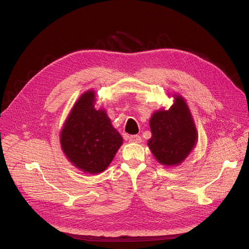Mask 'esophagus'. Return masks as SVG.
Here are the masks:
<instances>
[{"instance_id":"1","label":"esophagus","mask_w":249,"mask_h":249,"mask_svg":"<svg viewBox=\"0 0 249 249\" xmlns=\"http://www.w3.org/2000/svg\"><path fill=\"white\" fill-rule=\"evenodd\" d=\"M128 138H129V141L135 142V143H139V142H141V140H142L139 135H130Z\"/></svg>"}]
</instances>
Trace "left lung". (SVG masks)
<instances>
[{
	"mask_svg": "<svg viewBox=\"0 0 249 249\" xmlns=\"http://www.w3.org/2000/svg\"><path fill=\"white\" fill-rule=\"evenodd\" d=\"M174 97L171 109L155 112L149 121L152 136L148 146L159 162L168 166L182 162L197 141V131L185 100Z\"/></svg>",
	"mask_w": 249,
	"mask_h": 249,
	"instance_id": "8db88e82",
	"label": "left lung"
}]
</instances>
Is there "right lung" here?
I'll return each instance as SVG.
<instances>
[{
	"label": "right lung",
	"mask_w": 249,
	"mask_h": 249,
	"mask_svg": "<svg viewBox=\"0 0 249 249\" xmlns=\"http://www.w3.org/2000/svg\"><path fill=\"white\" fill-rule=\"evenodd\" d=\"M95 101L93 90L82 95L60 133L61 148L69 160L89 174L104 172L123 142L107 113L95 109Z\"/></svg>",
	"instance_id": "1"
}]
</instances>
